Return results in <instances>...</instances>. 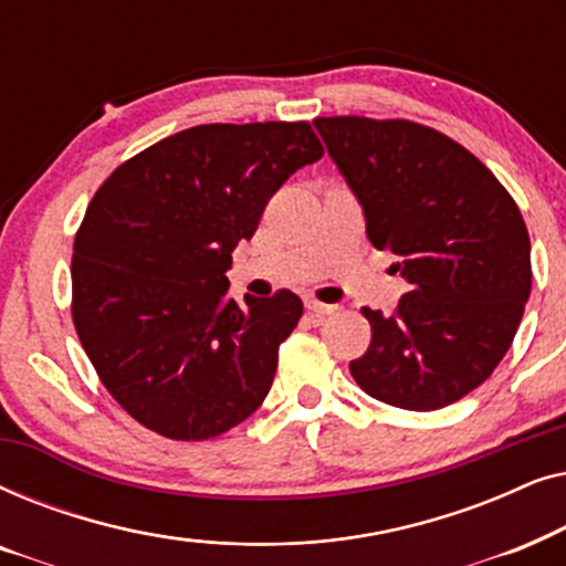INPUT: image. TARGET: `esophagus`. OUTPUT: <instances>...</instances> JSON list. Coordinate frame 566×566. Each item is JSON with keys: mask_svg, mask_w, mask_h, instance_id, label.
<instances>
[{"mask_svg": "<svg viewBox=\"0 0 566 566\" xmlns=\"http://www.w3.org/2000/svg\"><path fill=\"white\" fill-rule=\"evenodd\" d=\"M306 308H308V312H312V316H316V319H322V316H327V314L335 312V306L319 304V301H314V298H306Z\"/></svg>", "mask_w": 566, "mask_h": 566, "instance_id": "obj_1", "label": "esophagus"}]
</instances>
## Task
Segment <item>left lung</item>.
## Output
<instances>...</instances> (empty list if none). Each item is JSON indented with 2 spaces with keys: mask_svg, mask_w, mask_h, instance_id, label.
I'll return each mask as SVG.
<instances>
[{
  "mask_svg": "<svg viewBox=\"0 0 566 566\" xmlns=\"http://www.w3.org/2000/svg\"><path fill=\"white\" fill-rule=\"evenodd\" d=\"M327 154L391 250L409 291L350 374L386 405L430 412L497 368L531 296V239L515 200L461 144L409 120L316 118Z\"/></svg>",
  "mask_w": 566,
  "mask_h": 566,
  "instance_id": "8db88e82",
  "label": "left lung"
}]
</instances>
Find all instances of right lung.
<instances>
[{"label": "right lung", "instance_id": "1", "mask_svg": "<svg viewBox=\"0 0 566 566\" xmlns=\"http://www.w3.org/2000/svg\"><path fill=\"white\" fill-rule=\"evenodd\" d=\"M308 123H211L149 146L95 192L72 254L74 327L105 389L159 436L208 440L268 397L296 293L229 298L231 252L322 159Z\"/></svg>", "mask_w": 566, "mask_h": 566}]
</instances>
